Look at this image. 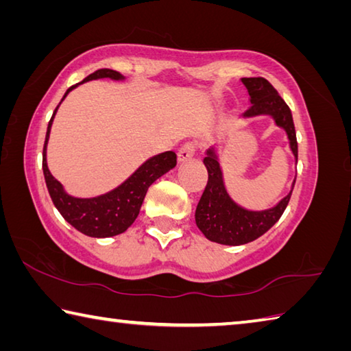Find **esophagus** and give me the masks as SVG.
<instances>
[{
    "instance_id": "1",
    "label": "esophagus",
    "mask_w": 351,
    "mask_h": 351,
    "mask_svg": "<svg viewBox=\"0 0 351 351\" xmlns=\"http://www.w3.org/2000/svg\"><path fill=\"white\" fill-rule=\"evenodd\" d=\"M193 155H195V144L187 143V144H184L180 150H178V161L186 162V161H189V159H192Z\"/></svg>"
}]
</instances>
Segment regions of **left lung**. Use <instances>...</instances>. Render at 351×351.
I'll use <instances>...</instances> for the list:
<instances>
[{
	"label": "left lung",
	"instance_id": "8db88e82",
	"mask_svg": "<svg viewBox=\"0 0 351 351\" xmlns=\"http://www.w3.org/2000/svg\"><path fill=\"white\" fill-rule=\"evenodd\" d=\"M241 81L250 95L252 104L250 109L242 113V118H254L263 117V114L271 117L275 124L285 130L290 150L298 162L296 132L289 106L265 78L259 76V78H241ZM204 164L208 171V181L199 202H197L195 221L197 228L207 239L224 245L247 244V242L263 237L281 218L290 201L296 178L293 180L289 195L284 196L276 206L265 210H248L241 207L228 195L215 147L207 150Z\"/></svg>",
	"mask_w": 351,
	"mask_h": 351
}]
</instances>
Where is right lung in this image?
<instances>
[{"label": "right lung", "mask_w": 351, "mask_h": 351, "mask_svg": "<svg viewBox=\"0 0 351 351\" xmlns=\"http://www.w3.org/2000/svg\"><path fill=\"white\" fill-rule=\"evenodd\" d=\"M110 78L114 81L125 80L123 75L117 70L112 69H99L82 80L78 84L67 88L64 93V99L70 90L80 84H84L87 81ZM61 99V103H62ZM60 103V104H61ZM58 104V107H60ZM56 107L52 118L49 121L46 141H44L43 149V171L49 195L52 197L55 207L62 215L70 226H73L76 230L87 234L92 238H110L117 237L119 233H124L133 222L141 210L143 201L147 193L149 187L154 184L158 178L167 173L176 165V154L175 152H164L149 158L147 161L143 162L127 180L118 186L117 189L110 190L104 195L93 196V197H76L69 195L62 184L55 180L47 167V143L50 129L55 118V113L58 110Z\"/></svg>", "instance_id": "1"}]
</instances>
